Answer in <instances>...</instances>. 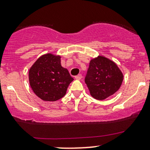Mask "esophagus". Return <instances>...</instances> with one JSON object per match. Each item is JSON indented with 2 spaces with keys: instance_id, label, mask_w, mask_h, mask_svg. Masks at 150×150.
I'll return each mask as SVG.
<instances>
[{
  "instance_id": "obj_1",
  "label": "esophagus",
  "mask_w": 150,
  "mask_h": 150,
  "mask_svg": "<svg viewBox=\"0 0 150 150\" xmlns=\"http://www.w3.org/2000/svg\"><path fill=\"white\" fill-rule=\"evenodd\" d=\"M82 76L81 75V74H78V75H76V76H75V79H78V80H79V79H82Z\"/></svg>"
}]
</instances>
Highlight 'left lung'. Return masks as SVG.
Returning a JSON list of instances; mask_svg holds the SVG:
<instances>
[{"instance_id":"left-lung-1","label":"left lung","mask_w":150,"mask_h":150,"mask_svg":"<svg viewBox=\"0 0 150 150\" xmlns=\"http://www.w3.org/2000/svg\"><path fill=\"white\" fill-rule=\"evenodd\" d=\"M123 74L116 64L105 57L91 59L85 82L91 95L103 100L115 93L121 87Z\"/></svg>"}]
</instances>
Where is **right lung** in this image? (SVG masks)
I'll use <instances>...</instances> for the list:
<instances>
[{
  "mask_svg": "<svg viewBox=\"0 0 150 150\" xmlns=\"http://www.w3.org/2000/svg\"><path fill=\"white\" fill-rule=\"evenodd\" d=\"M28 79L34 93L48 102L63 97L74 80L68 70L61 65L60 57L51 54L42 55L35 62L29 70Z\"/></svg>",
  "mask_w": 150,
  "mask_h": 150,
  "instance_id": "obj_1",
  "label": "right lung"
}]
</instances>
